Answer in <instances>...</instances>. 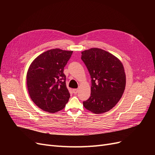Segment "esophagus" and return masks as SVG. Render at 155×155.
Wrapping results in <instances>:
<instances>
[{
    "label": "esophagus",
    "instance_id": "esophagus-1",
    "mask_svg": "<svg viewBox=\"0 0 155 155\" xmlns=\"http://www.w3.org/2000/svg\"><path fill=\"white\" fill-rule=\"evenodd\" d=\"M78 89H73V92L74 94H77L78 93Z\"/></svg>",
    "mask_w": 155,
    "mask_h": 155
}]
</instances>
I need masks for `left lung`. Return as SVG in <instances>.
Masks as SVG:
<instances>
[{
  "mask_svg": "<svg viewBox=\"0 0 155 155\" xmlns=\"http://www.w3.org/2000/svg\"><path fill=\"white\" fill-rule=\"evenodd\" d=\"M91 77V94L83 102L84 106L94 114L107 112L115 106L126 87L123 64L111 53L99 48H91L82 52Z\"/></svg>",
  "mask_w": 155,
  "mask_h": 155,
  "instance_id": "obj_1",
  "label": "left lung"
}]
</instances>
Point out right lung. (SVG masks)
Wrapping results in <instances>:
<instances>
[{
	"label": "right lung",
	"instance_id": "obj_1",
	"mask_svg": "<svg viewBox=\"0 0 155 155\" xmlns=\"http://www.w3.org/2000/svg\"><path fill=\"white\" fill-rule=\"evenodd\" d=\"M72 51L53 49L39 55L27 73L29 96L38 107L54 113L62 110L70 94L66 86L63 70Z\"/></svg>",
	"mask_w": 155,
	"mask_h": 155
}]
</instances>
